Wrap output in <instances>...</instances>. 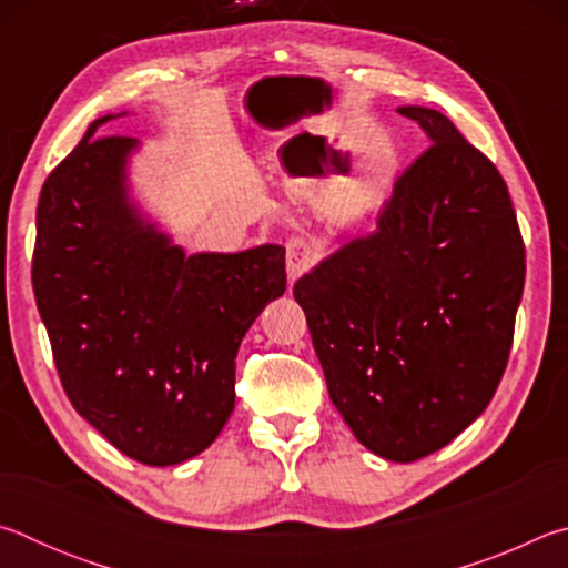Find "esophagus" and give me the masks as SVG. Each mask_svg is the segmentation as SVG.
<instances>
[{
    "label": "esophagus",
    "instance_id": "34e87169",
    "mask_svg": "<svg viewBox=\"0 0 568 568\" xmlns=\"http://www.w3.org/2000/svg\"><path fill=\"white\" fill-rule=\"evenodd\" d=\"M315 247L311 240L305 237H291L285 245V271H287V281L295 283L307 267L315 263Z\"/></svg>",
    "mask_w": 568,
    "mask_h": 568
}]
</instances>
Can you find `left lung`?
Returning <instances> with one entry per match:
<instances>
[{
    "label": "left lung",
    "mask_w": 568,
    "mask_h": 568,
    "mask_svg": "<svg viewBox=\"0 0 568 568\" xmlns=\"http://www.w3.org/2000/svg\"><path fill=\"white\" fill-rule=\"evenodd\" d=\"M430 148L376 227L295 283L333 406L361 444L410 464L491 403L524 293V240L506 182L446 114L398 108Z\"/></svg>",
    "instance_id": "obj_1"
}]
</instances>
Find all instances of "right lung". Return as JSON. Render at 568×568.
<instances>
[{
	"label": "right lung",
	"mask_w": 568,
	"mask_h": 568,
	"mask_svg": "<svg viewBox=\"0 0 568 568\" xmlns=\"http://www.w3.org/2000/svg\"><path fill=\"white\" fill-rule=\"evenodd\" d=\"M94 120L47 178L32 285L74 410L140 464L175 466L235 408V358L285 293V247L192 253L132 195L140 142Z\"/></svg>",
	"instance_id": "right-lung-1"
}]
</instances>
